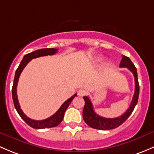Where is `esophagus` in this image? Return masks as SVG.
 <instances>
[{
	"label": "esophagus",
	"instance_id": "esophagus-1",
	"mask_svg": "<svg viewBox=\"0 0 154 154\" xmlns=\"http://www.w3.org/2000/svg\"><path fill=\"white\" fill-rule=\"evenodd\" d=\"M85 94H86V92H85V90H82V89H80V90L78 91V95H79V96H85Z\"/></svg>",
	"mask_w": 154,
	"mask_h": 154
}]
</instances>
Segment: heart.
<instances>
[{"label": "heart", "mask_w": 154, "mask_h": 154, "mask_svg": "<svg viewBox=\"0 0 154 154\" xmlns=\"http://www.w3.org/2000/svg\"><path fill=\"white\" fill-rule=\"evenodd\" d=\"M101 59H102V58H101V57H98V58H97L98 61H101Z\"/></svg>", "instance_id": "heart-1"}]
</instances>
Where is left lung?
<instances>
[{"instance_id":"8db88e82","label":"left lung","mask_w":154,"mask_h":154,"mask_svg":"<svg viewBox=\"0 0 154 154\" xmlns=\"http://www.w3.org/2000/svg\"><path fill=\"white\" fill-rule=\"evenodd\" d=\"M119 66L121 68H128L134 74V80H135V92H134V95L133 96L131 105H130L129 108L127 110V111L120 116L112 119L104 118V117H101L95 112L94 110H93V104H92L91 101L89 99L88 96H84L85 104L83 110V119L86 124L89 125L90 128L101 130V131L111 130L118 128L119 126H120L128 119V117L134 111V107L137 104L139 95V82H138L137 71H136V66L133 64L131 60L125 55H122V59L121 60Z\"/></svg>"}]
</instances>
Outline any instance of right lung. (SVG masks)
Here are the masks:
<instances>
[{
	"label": "right lung",
	"mask_w": 154,
	"mask_h": 154,
	"mask_svg": "<svg viewBox=\"0 0 154 154\" xmlns=\"http://www.w3.org/2000/svg\"><path fill=\"white\" fill-rule=\"evenodd\" d=\"M57 52H58V49L45 48L35 50V51L26 54V55H25L24 56H23L21 62L20 63L18 69H16V72H15L12 90V99H13L14 105H15V109H16L17 112H18L19 116L21 117L22 119H23L28 125H29V126L32 127V128H35V129H44V128H54V127L58 126V125L62 122L63 119H64V112H65L67 107H69L71 101H72V99L77 96V94L75 93V94L73 95L72 97H70L69 99H67L65 102H64V104L61 106V107L58 109V111L55 112V114H53V116H51L49 117V118L46 119L40 120V121H38V120L31 119L29 117L26 116L23 113V112L22 111L21 109H20V104H19L18 102V96H17V85H18L19 77H20V73H21L22 70L23 69V68H24L26 64H27L32 59H33V58H38V57L41 56H46V55H52L56 53Z\"/></svg>",
	"instance_id": "right-lung-1"
}]
</instances>
